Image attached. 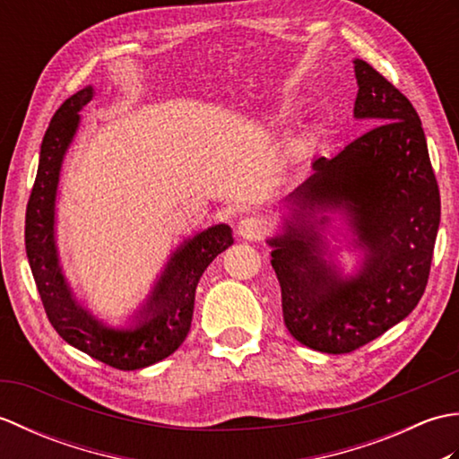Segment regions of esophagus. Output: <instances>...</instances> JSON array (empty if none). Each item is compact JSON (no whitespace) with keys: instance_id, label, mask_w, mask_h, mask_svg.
<instances>
[{"instance_id":"obj_1","label":"esophagus","mask_w":459,"mask_h":459,"mask_svg":"<svg viewBox=\"0 0 459 459\" xmlns=\"http://www.w3.org/2000/svg\"><path fill=\"white\" fill-rule=\"evenodd\" d=\"M268 232V222L260 217H247L238 222V235L247 240H260Z\"/></svg>"}]
</instances>
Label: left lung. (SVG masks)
I'll list each match as a JSON object with an SVG mask.
<instances>
[{"label": "left lung", "instance_id": "8db88e82", "mask_svg": "<svg viewBox=\"0 0 459 459\" xmlns=\"http://www.w3.org/2000/svg\"><path fill=\"white\" fill-rule=\"evenodd\" d=\"M353 65V116L375 128L314 160L281 199L288 214L266 240L288 331L329 355L367 345L411 314L440 227V191L414 106L368 63ZM341 246L361 252L355 275L336 266Z\"/></svg>", "mask_w": 459, "mask_h": 459}]
</instances>
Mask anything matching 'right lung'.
I'll list each match as a JSON object with an SVG mask.
<instances>
[{
  "instance_id": "1",
  "label": "right lung",
  "mask_w": 459,
  "mask_h": 459,
  "mask_svg": "<svg viewBox=\"0 0 459 459\" xmlns=\"http://www.w3.org/2000/svg\"><path fill=\"white\" fill-rule=\"evenodd\" d=\"M94 86H84L63 102L45 132L39 169L25 214V250L47 317L68 345L120 370L160 363L187 337L195 291L211 262L232 242V229L219 222L199 230L175 248L148 298L126 321L110 325L76 299L58 258L55 207L65 155L81 126V110L92 100Z\"/></svg>"
}]
</instances>
